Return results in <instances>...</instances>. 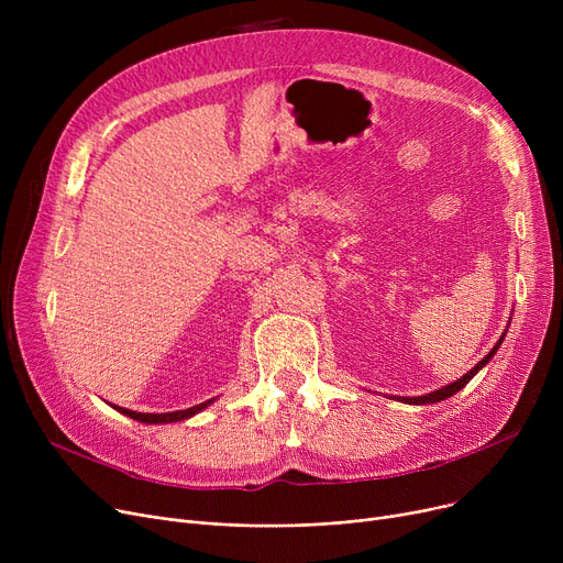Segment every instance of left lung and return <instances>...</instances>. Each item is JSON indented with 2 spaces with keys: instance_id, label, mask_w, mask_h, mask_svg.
I'll return each mask as SVG.
<instances>
[{
  "instance_id": "8db88e82",
  "label": "left lung",
  "mask_w": 563,
  "mask_h": 563,
  "mask_svg": "<svg viewBox=\"0 0 563 563\" xmlns=\"http://www.w3.org/2000/svg\"><path fill=\"white\" fill-rule=\"evenodd\" d=\"M501 344V340L488 351V356L484 358V361H479L475 367H472L465 376H461L459 380H454V383H450V386H445V388H440V390H435V393H429V395H424V397H401L399 401H406V404H435V401H442V399H448V397H452V395H456L461 388H465L467 383H470V378L475 376L490 358H493V353L497 351V346Z\"/></svg>"
}]
</instances>
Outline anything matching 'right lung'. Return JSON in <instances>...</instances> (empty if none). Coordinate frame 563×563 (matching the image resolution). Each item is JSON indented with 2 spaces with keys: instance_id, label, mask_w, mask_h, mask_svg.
I'll return each instance as SVG.
<instances>
[{
  "instance_id": "right-lung-1",
  "label": "right lung",
  "mask_w": 563,
  "mask_h": 563,
  "mask_svg": "<svg viewBox=\"0 0 563 563\" xmlns=\"http://www.w3.org/2000/svg\"><path fill=\"white\" fill-rule=\"evenodd\" d=\"M207 404H212V399L210 401H202L198 406H191L187 410H173V412H136V410H128V408H121V406H113V408L125 412L128 418L145 422V424H168V422H180V420H187V418L196 416V412L202 410Z\"/></svg>"
}]
</instances>
